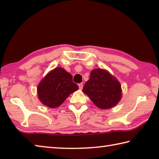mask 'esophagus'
<instances>
[{
	"instance_id": "34e87169",
	"label": "esophagus",
	"mask_w": 159,
	"mask_h": 159,
	"mask_svg": "<svg viewBox=\"0 0 159 159\" xmlns=\"http://www.w3.org/2000/svg\"><path fill=\"white\" fill-rule=\"evenodd\" d=\"M79 89H80V90H82V89H83V83H79Z\"/></svg>"
}]
</instances>
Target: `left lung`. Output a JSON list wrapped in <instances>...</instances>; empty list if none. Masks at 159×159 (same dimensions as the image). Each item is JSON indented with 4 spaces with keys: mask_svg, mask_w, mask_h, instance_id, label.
<instances>
[{
    "mask_svg": "<svg viewBox=\"0 0 159 159\" xmlns=\"http://www.w3.org/2000/svg\"><path fill=\"white\" fill-rule=\"evenodd\" d=\"M83 92L102 109L112 108L122 97L119 81L109 71L102 69L91 71L90 79L85 83Z\"/></svg>",
    "mask_w": 159,
    "mask_h": 159,
    "instance_id": "1",
    "label": "left lung"
}]
</instances>
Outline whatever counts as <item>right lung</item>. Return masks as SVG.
<instances>
[{
  "label": "right lung",
  "instance_id": "add662e5",
  "mask_svg": "<svg viewBox=\"0 0 159 159\" xmlns=\"http://www.w3.org/2000/svg\"><path fill=\"white\" fill-rule=\"evenodd\" d=\"M72 79L71 75L63 68L57 67L52 70L38 85L40 101L50 108L60 106L72 93L79 89Z\"/></svg>",
  "mask_w": 159,
  "mask_h": 159
}]
</instances>
